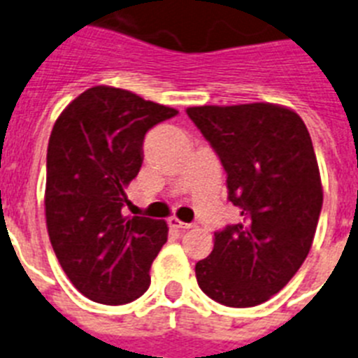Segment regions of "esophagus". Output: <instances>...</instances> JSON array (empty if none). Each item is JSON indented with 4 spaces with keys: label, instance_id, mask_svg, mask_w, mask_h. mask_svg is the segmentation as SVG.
<instances>
[{
    "label": "esophagus",
    "instance_id": "34e87169",
    "mask_svg": "<svg viewBox=\"0 0 358 358\" xmlns=\"http://www.w3.org/2000/svg\"><path fill=\"white\" fill-rule=\"evenodd\" d=\"M169 227H173V229H178V231H185V229H191L192 223H185V222H180L178 217H169Z\"/></svg>",
    "mask_w": 358,
    "mask_h": 358
}]
</instances>
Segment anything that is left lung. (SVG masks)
<instances>
[{
	"mask_svg": "<svg viewBox=\"0 0 358 358\" xmlns=\"http://www.w3.org/2000/svg\"><path fill=\"white\" fill-rule=\"evenodd\" d=\"M227 173L238 223L214 232L213 252L196 263L203 294L248 308L278 294L303 265L322 209V187L310 133L281 106L189 108Z\"/></svg>",
	"mask_w": 358,
	"mask_h": 358,
	"instance_id": "left-lung-1",
	"label": "left lung"
}]
</instances>
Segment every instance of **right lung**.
<instances>
[{"label": "right lung", "mask_w": 358, "mask_h": 358, "mask_svg": "<svg viewBox=\"0 0 358 358\" xmlns=\"http://www.w3.org/2000/svg\"><path fill=\"white\" fill-rule=\"evenodd\" d=\"M178 111L131 92L95 86L55 122L46 153V227L73 287L102 304H126L149 288L167 241L164 220L124 217L126 191L144 160V136Z\"/></svg>", "instance_id": "1"}]
</instances>
